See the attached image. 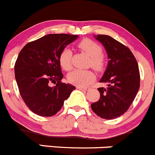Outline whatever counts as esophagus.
Instances as JSON below:
<instances>
[{
	"label": "esophagus",
	"mask_w": 155,
	"mask_h": 155,
	"mask_svg": "<svg viewBox=\"0 0 155 155\" xmlns=\"http://www.w3.org/2000/svg\"><path fill=\"white\" fill-rule=\"evenodd\" d=\"M77 89L78 90H84V91H87V90H90L89 87H80V86H77Z\"/></svg>",
	"instance_id": "esophagus-1"
}]
</instances>
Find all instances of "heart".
Masks as SVG:
<instances>
[{"instance_id":"1","label":"heart","mask_w":155,"mask_h":155,"mask_svg":"<svg viewBox=\"0 0 155 155\" xmlns=\"http://www.w3.org/2000/svg\"><path fill=\"white\" fill-rule=\"evenodd\" d=\"M78 47L87 56H90V65L97 71L103 69L105 58L101 53L102 48L97 43L86 38L78 44ZM71 56V50L68 48L64 49L59 55V64L65 71H69L72 68ZM67 79L71 84L80 87H85L94 81L95 74L91 70L75 69L68 74Z\"/></svg>"}]
</instances>
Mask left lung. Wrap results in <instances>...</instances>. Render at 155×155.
<instances>
[{
	"label": "left lung",
	"instance_id": "8db88e82",
	"mask_svg": "<svg viewBox=\"0 0 155 155\" xmlns=\"http://www.w3.org/2000/svg\"><path fill=\"white\" fill-rule=\"evenodd\" d=\"M105 47L109 59L99 82L107 83L108 87L98 88L100 99L91 104L98 116L107 120L124 114L133 103L140 85L139 66L128 47L108 35L94 36Z\"/></svg>",
	"mask_w": 155,
	"mask_h": 155
}]
</instances>
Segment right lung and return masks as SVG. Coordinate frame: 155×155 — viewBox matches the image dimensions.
Wrapping results in <instances>:
<instances>
[{
	"label": "right lung",
	"instance_id": "add662e5",
	"mask_svg": "<svg viewBox=\"0 0 155 155\" xmlns=\"http://www.w3.org/2000/svg\"><path fill=\"white\" fill-rule=\"evenodd\" d=\"M78 38L68 34H50L27 44L15 63L19 93L29 109L43 117L56 114L75 87L61 82L63 74L59 57L68 44ZM57 84L50 87L49 84Z\"/></svg>",
	"mask_w": 155,
	"mask_h": 155
}]
</instances>
